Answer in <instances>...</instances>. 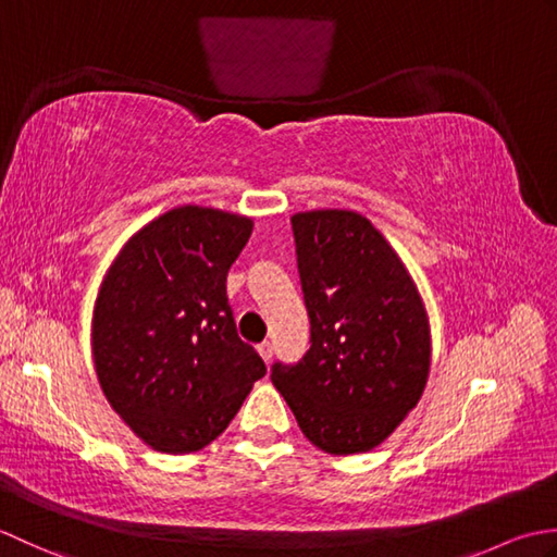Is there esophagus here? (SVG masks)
Here are the masks:
<instances>
[{
    "mask_svg": "<svg viewBox=\"0 0 557 557\" xmlns=\"http://www.w3.org/2000/svg\"><path fill=\"white\" fill-rule=\"evenodd\" d=\"M258 354H260V357H263L265 363H270V359H272V345H270V342H260Z\"/></svg>",
    "mask_w": 557,
    "mask_h": 557,
    "instance_id": "obj_1",
    "label": "esophagus"
}]
</instances>
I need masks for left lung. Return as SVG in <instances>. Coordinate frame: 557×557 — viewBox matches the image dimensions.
Returning <instances> with one entry per match:
<instances>
[{
  "instance_id": "obj_1",
  "label": "left lung",
  "mask_w": 557,
  "mask_h": 557,
  "mask_svg": "<svg viewBox=\"0 0 557 557\" xmlns=\"http://www.w3.org/2000/svg\"><path fill=\"white\" fill-rule=\"evenodd\" d=\"M292 230L311 349L272 366V385L323 453H369L423 395L429 315L395 248L359 212H297Z\"/></svg>"
}]
</instances>
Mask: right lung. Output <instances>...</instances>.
I'll use <instances>...</instances> for the list:
<instances>
[{"label": "right lung", "instance_id": "right-lung-1", "mask_svg": "<svg viewBox=\"0 0 557 557\" xmlns=\"http://www.w3.org/2000/svg\"><path fill=\"white\" fill-rule=\"evenodd\" d=\"M253 220L182 206L124 244L92 311L104 397L140 441L186 455L210 445L265 363L236 335L227 272Z\"/></svg>", "mask_w": 557, "mask_h": 557}]
</instances>
